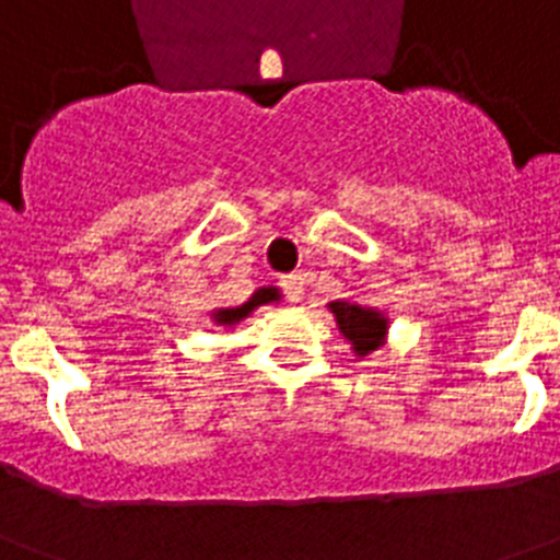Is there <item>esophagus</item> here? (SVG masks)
Here are the masks:
<instances>
[{"mask_svg":"<svg viewBox=\"0 0 560 560\" xmlns=\"http://www.w3.org/2000/svg\"><path fill=\"white\" fill-rule=\"evenodd\" d=\"M280 285H283L285 296H289L291 303H300V300H303L305 283H303V275H300V271H294V275H285L283 283Z\"/></svg>","mask_w":560,"mask_h":560,"instance_id":"esophagus-1","label":"esophagus"}]
</instances>
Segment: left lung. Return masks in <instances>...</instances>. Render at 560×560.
Returning <instances> with one entry per match:
<instances>
[{
    "instance_id": "left-lung-1",
    "label": "left lung",
    "mask_w": 560,
    "mask_h": 560,
    "mask_svg": "<svg viewBox=\"0 0 560 560\" xmlns=\"http://www.w3.org/2000/svg\"><path fill=\"white\" fill-rule=\"evenodd\" d=\"M328 308L336 316L339 334L350 341V348L359 359L378 350L387 339L389 319L384 316V311L353 303V300H334V303H328Z\"/></svg>"
}]
</instances>
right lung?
<instances>
[{"label":"right lung","mask_w":560,"mask_h":560,"mask_svg":"<svg viewBox=\"0 0 560 560\" xmlns=\"http://www.w3.org/2000/svg\"><path fill=\"white\" fill-rule=\"evenodd\" d=\"M280 300V289H275V285H269V289H257L255 294L246 300V303L241 305H232V308H215L210 314V319L215 325H224V328H232V325H237L241 319H246V316L252 314V311L257 308V305H266V303H277Z\"/></svg>","instance_id":"obj_1"}]
</instances>
